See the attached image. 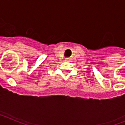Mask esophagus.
<instances>
[{
	"label": "esophagus",
	"instance_id": "esophagus-1",
	"mask_svg": "<svg viewBox=\"0 0 125 125\" xmlns=\"http://www.w3.org/2000/svg\"><path fill=\"white\" fill-rule=\"evenodd\" d=\"M70 60V59H69V58H66V61H69Z\"/></svg>",
	"mask_w": 125,
	"mask_h": 125
}]
</instances>
